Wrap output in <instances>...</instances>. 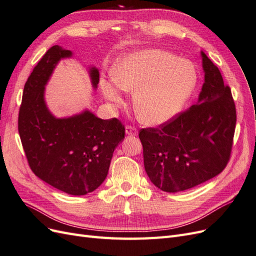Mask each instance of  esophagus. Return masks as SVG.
I'll use <instances>...</instances> for the list:
<instances>
[{
    "instance_id": "obj_1",
    "label": "esophagus",
    "mask_w": 256,
    "mask_h": 256,
    "mask_svg": "<svg viewBox=\"0 0 256 256\" xmlns=\"http://www.w3.org/2000/svg\"><path fill=\"white\" fill-rule=\"evenodd\" d=\"M126 134L132 136H136L138 134V129L134 126H131V125H127L126 126Z\"/></svg>"
}]
</instances>
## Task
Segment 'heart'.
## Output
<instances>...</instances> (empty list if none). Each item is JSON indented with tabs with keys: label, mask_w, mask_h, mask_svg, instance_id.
I'll use <instances>...</instances> for the list:
<instances>
[{
	"label": "heart",
	"mask_w": 256,
	"mask_h": 256,
	"mask_svg": "<svg viewBox=\"0 0 256 256\" xmlns=\"http://www.w3.org/2000/svg\"><path fill=\"white\" fill-rule=\"evenodd\" d=\"M112 78L120 90L136 92L134 106L138 118L148 125H159L182 110L198 76L191 62L164 50L145 49L118 60ZM102 90L111 102L124 104L122 92L114 84L102 81Z\"/></svg>",
	"instance_id": "heart-1"
}]
</instances>
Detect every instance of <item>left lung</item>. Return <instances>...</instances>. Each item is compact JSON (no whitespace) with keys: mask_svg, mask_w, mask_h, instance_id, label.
Returning a JSON list of instances; mask_svg holds the SVG:
<instances>
[{"mask_svg":"<svg viewBox=\"0 0 256 256\" xmlns=\"http://www.w3.org/2000/svg\"><path fill=\"white\" fill-rule=\"evenodd\" d=\"M205 82L198 102L158 127L142 128L145 171L164 192L191 189L219 175L230 159L236 106L219 68L202 52Z\"/></svg>","mask_w":256,"mask_h":256,"instance_id":"obj_1","label":"left lung"}]
</instances>
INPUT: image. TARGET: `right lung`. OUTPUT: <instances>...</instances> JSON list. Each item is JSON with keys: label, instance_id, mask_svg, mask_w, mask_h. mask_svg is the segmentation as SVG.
<instances>
[{"label": "right lung", "instance_id": "obj_1", "mask_svg": "<svg viewBox=\"0 0 256 256\" xmlns=\"http://www.w3.org/2000/svg\"><path fill=\"white\" fill-rule=\"evenodd\" d=\"M72 52L53 46L34 67L23 90L18 131L32 172L52 187L72 196L96 190L109 171L115 147L125 138L118 118L102 120L85 111L56 118L44 99V85L58 62ZM94 86L99 72L90 69Z\"/></svg>", "mask_w": 256, "mask_h": 256}]
</instances>
